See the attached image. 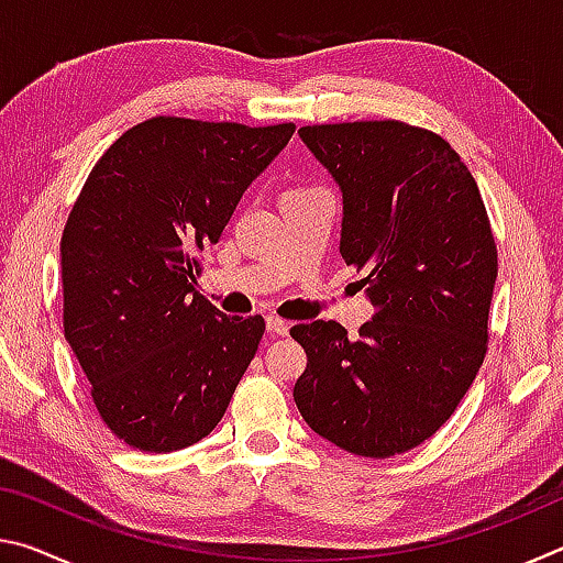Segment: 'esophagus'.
I'll list each match as a JSON object with an SVG mask.
<instances>
[{"label":"esophagus","mask_w":563,"mask_h":563,"mask_svg":"<svg viewBox=\"0 0 563 563\" xmlns=\"http://www.w3.org/2000/svg\"><path fill=\"white\" fill-rule=\"evenodd\" d=\"M268 332H271V335H288V332H290V322L283 320V318L271 316V318H268Z\"/></svg>","instance_id":"obj_1"}]
</instances>
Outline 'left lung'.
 Masks as SVG:
<instances>
[{"label":"left lung","mask_w":563,"mask_h":563,"mask_svg":"<svg viewBox=\"0 0 563 563\" xmlns=\"http://www.w3.org/2000/svg\"><path fill=\"white\" fill-rule=\"evenodd\" d=\"M342 188L340 253L375 316L347 338L335 320L300 322L308 352L292 397L312 432L387 460L415 450L454 415L489 345L497 243L460 154L405 121L302 126Z\"/></svg>","instance_id":"1"}]
</instances>
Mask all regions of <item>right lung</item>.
<instances>
[{
    "label": "right lung",
    "instance_id": "obj_1",
    "mask_svg": "<svg viewBox=\"0 0 563 563\" xmlns=\"http://www.w3.org/2000/svg\"><path fill=\"white\" fill-rule=\"evenodd\" d=\"M295 123L154 117L93 164L62 233L64 338L103 424L141 452L211 434L265 332L196 290L243 190Z\"/></svg>",
    "mask_w": 563,
    "mask_h": 563
}]
</instances>
